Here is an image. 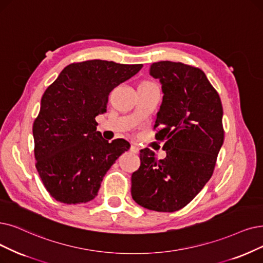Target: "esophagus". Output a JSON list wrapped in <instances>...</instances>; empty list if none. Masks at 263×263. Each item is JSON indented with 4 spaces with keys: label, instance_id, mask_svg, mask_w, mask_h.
I'll list each match as a JSON object with an SVG mask.
<instances>
[{
    "label": "esophagus",
    "instance_id": "obj_1",
    "mask_svg": "<svg viewBox=\"0 0 263 263\" xmlns=\"http://www.w3.org/2000/svg\"><path fill=\"white\" fill-rule=\"evenodd\" d=\"M130 152L132 153H135V154H137L138 152H139V148L136 144H132L130 145Z\"/></svg>",
    "mask_w": 263,
    "mask_h": 263
}]
</instances>
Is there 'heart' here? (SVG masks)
<instances>
[{
	"label": "heart",
	"mask_w": 263,
	"mask_h": 263,
	"mask_svg": "<svg viewBox=\"0 0 263 263\" xmlns=\"http://www.w3.org/2000/svg\"><path fill=\"white\" fill-rule=\"evenodd\" d=\"M150 83H151V82H142L141 84H150Z\"/></svg>",
	"instance_id": "obj_1"
}]
</instances>
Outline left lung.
<instances>
[{"mask_svg":"<svg viewBox=\"0 0 263 263\" xmlns=\"http://www.w3.org/2000/svg\"><path fill=\"white\" fill-rule=\"evenodd\" d=\"M150 76L162 84L155 139L164 141V160L140 150V167L132 175L134 201L150 211L173 213L202 190L214 173L223 143L222 104L217 90L198 68L159 61Z\"/></svg>","mask_w":263,"mask_h":263,"instance_id":"obj_1","label":"left lung"}]
</instances>
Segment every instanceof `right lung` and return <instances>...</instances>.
<instances>
[{
  "label": "right lung",
  "mask_w": 263,
  "mask_h": 263,
  "mask_svg": "<svg viewBox=\"0 0 263 263\" xmlns=\"http://www.w3.org/2000/svg\"><path fill=\"white\" fill-rule=\"evenodd\" d=\"M141 68L100 59L73 62L45 90L32 129L35 167L56 201H91L104 175L129 149L124 139H103L95 118L107 111L111 90Z\"/></svg>",
  "instance_id": "right-lung-1"
}]
</instances>
